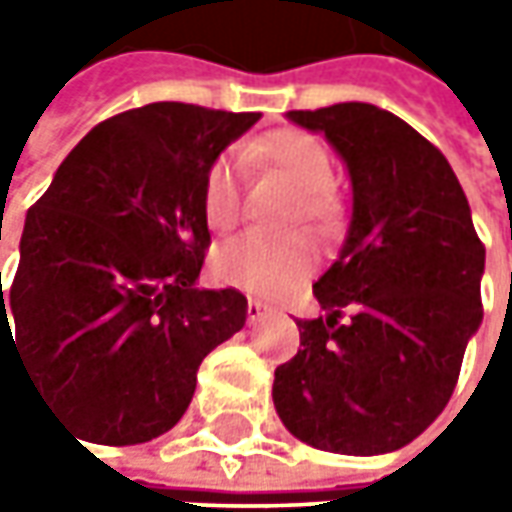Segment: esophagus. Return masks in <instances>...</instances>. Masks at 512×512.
I'll use <instances>...</instances> for the list:
<instances>
[{"label":"esophagus","instance_id":"1","mask_svg":"<svg viewBox=\"0 0 512 512\" xmlns=\"http://www.w3.org/2000/svg\"><path fill=\"white\" fill-rule=\"evenodd\" d=\"M267 313H273V307H267L265 302H259V299H250V302H247V322H250V325L262 322Z\"/></svg>","mask_w":512,"mask_h":512}]
</instances>
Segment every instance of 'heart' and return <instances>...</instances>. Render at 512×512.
Returning <instances> with one entry per match:
<instances>
[{"instance_id": "1", "label": "heart", "mask_w": 512, "mask_h": 512, "mask_svg": "<svg viewBox=\"0 0 512 512\" xmlns=\"http://www.w3.org/2000/svg\"><path fill=\"white\" fill-rule=\"evenodd\" d=\"M245 159L279 173L287 185L299 190L296 213L305 225L325 230L333 219V199L327 185L333 182V165L325 145L305 130H273L245 148ZM205 219L213 230H230L239 219L236 165L230 159L213 162L205 176ZM313 267V247L302 236L265 239L242 236L213 256V273L219 282L239 287L253 296H282L296 287Z\"/></svg>"}]
</instances>
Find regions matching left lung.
Segmentation results:
<instances>
[{"label":"left lung","instance_id":"1","mask_svg":"<svg viewBox=\"0 0 512 512\" xmlns=\"http://www.w3.org/2000/svg\"><path fill=\"white\" fill-rule=\"evenodd\" d=\"M325 133L353 210L336 262L313 285L325 316L276 367L273 404L316 450L382 456L422 436L450 402L482 325L484 245L450 162L390 110L339 102L287 110Z\"/></svg>","mask_w":512,"mask_h":512}]
</instances>
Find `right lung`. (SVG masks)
Instances as JSON below:
<instances>
[{"mask_svg": "<svg viewBox=\"0 0 512 512\" xmlns=\"http://www.w3.org/2000/svg\"><path fill=\"white\" fill-rule=\"evenodd\" d=\"M259 116L182 102L125 110L70 150L28 210L8 296L0 282V359L13 350L90 442L168 433L202 359L245 327L239 290L196 282L207 170Z\"/></svg>", "mask_w": 512, "mask_h": 512, "instance_id": "add662e5", "label": "right lung"}]
</instances>
